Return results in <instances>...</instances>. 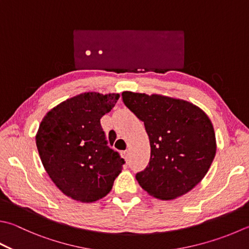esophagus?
Returning <instances> with one entry per match:
<instances>
[{
    "mask_svg": "<svg viewBox=\"0 0 249 249\" xmlns=\"http://www.w3.org/2000/svg\"><path fill=\"white\" fill-rule=\"evenodd\" d=\"M121 156H123L125 160L126 159H128V157H129V149H126V151H123L121 152Z\"/></svg>",
    "mask_w": 249,
    "mask_h": 249,
    "instance_id": "34e87169",
    "label": "esophagus"
}]
</instances>
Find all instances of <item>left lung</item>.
<instances>
[{"mask_svg":"<svg viewBox=\"0 0 249 249\" xmlns=\"http://www.w3.org/2000/svg\"><path fill=\"white\" fill-rule=\"evenodd\" d=\"M124 105L142 120L151 143V159L137 173L148 195L170 200L204 179L217 151L209 117L192 103L160 94L123 92Z\"/></svg>","mask_w":249,"mask_h":249,"instance_id":"1","label":"left lung"}]
</instances>
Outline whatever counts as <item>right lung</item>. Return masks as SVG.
<instances>
[{
    "mask_svg": "<svg viewBox=\"0 0 249 249\" xmlns=\"http://www.w3.org/2000/svg\"><path fill=\"white\" fill-rule=\"evenodd\" d=\"M119 94L86 92L64 101L44 116L36 135L41 161L63 193L93 203L109 193L124 158L111 149L101 126Z\"/></svg>",
    "mask_w": 249,
    "mask_h": 249,
    "instance_id": "right-lung-1",
    "label": "right lung"
}]
</instances>
